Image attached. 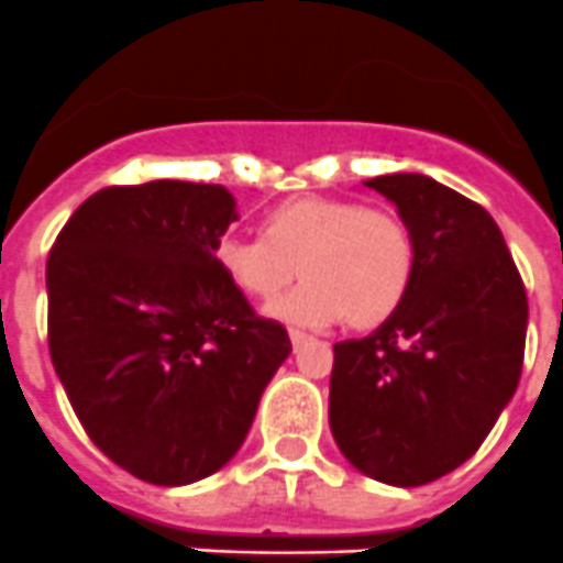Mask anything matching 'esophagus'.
I'll use <instances>...</instances> for the list:
<instances>
[{
  "label": "esophagus",
  "mask_w": 563,
  "mask_h": 563,
  "mask_svg": "<svg viewBox=\"0 0 563 563\" xmlns=\"http://www.w3.org/2000/svg\"><path fill=\"white\" fill-rule=\"evenodd\" d=\"M307 341H310V335H307V332L290 330V343H292V350H298V346H305Z\"/></svg>",
  "instance_id": "esophagus-1"
}]
</instances>
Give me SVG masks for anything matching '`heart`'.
I'll return each mask as SVG.
<instances>
[{
	"label": "heart",
	"mask_w": 563,
	"mask_h": 563,
	"mask_svg": "<svg viewBox=\"0 0 563 563\" xmlns=\"http://www.w3.org/2000/svg\"><path fill=\"white\" fill-rule=\"evenodd\" d=\"M222 276L256 301L282 296L271 316L296 327H332L352 318L375 327L402 305L415 276V239L389 208L355 200L298 197L267 211L262 236H225L213 245Z\"/></svg>",
	"instance_id": "heart-1"
}]
</instances>
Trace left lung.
Segmentation results:
<instances>
[{"mask_svg":"<svg viewBox=\"0 0 563 563\" xmlns=\"http://www.w3.org/2000/svg\"><path fill=\"white\" fill-rule=\"evenodd\" d=\"M415 239L402 305L335 343L330 429L361 474L417 487L471 460L521 377L527 292L494 217L426 174L366 180Z\"/></svg>","mask_w":563,"mask_h":563,"instance_id":"1","label":"left lung"}]
</instances>
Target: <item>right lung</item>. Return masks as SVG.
<instances>
[{
  "mask_svg": "<svg viewBox=\"0 0 563 563\" xmlns=\"http://www.w3.org/2000/svg\"><path fill=\"white\" fill-rule=\"evenodd\" d=\"M236 220L222 186H109L76 208L47 258V341L98 449L152 485L217 474L290 355L222 276L213 245Z\"/></svg>",
  "mask_w": 563,
  "mask_h": 563,
  "instance_id": "1",
  "label": "right lung"
}]
</instances>
